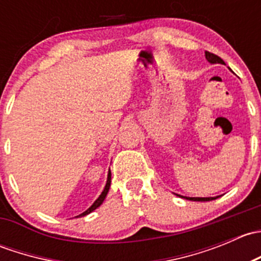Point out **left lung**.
<instances>
[{
    "instance_id": "obj_1",
    "label": "left lung",
    "mask_w": 261,
    "mask_h": 261,
    "mask_svg": "<svg viewBox=\"0 0 261 261\" xmlns=\"http://www.w3.org/2000/svg\"><path fill=\"white\" fill-rule=\"evenodd\" d=\"M204 55H206V59L208 60L210 63H212V64H216V63H221V64H223V60L221 59L220 57H217V55L212 54V53L204 51ZM177 196H179V194H177ZM179 197H181V198L189 199V201L207 202V201H212V199L218 198V197H220V196H217V197H183V196H179Z\"/></svg>"
}]
</instances>
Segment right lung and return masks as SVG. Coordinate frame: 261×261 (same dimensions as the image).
<instances>
[{
    "label": "right lung",
    "instance_id": "right-lung-1",
    "mask_svg": "<svg viewBox=\"0 0 261 261\" xmlns=\"http://www.w3.org/2000/svg\"><path fill=\"white\" fill-rule=\"evenodd\" d=\"M110 186H111V172H109V175H107V183H106V186H105V189L103 191H102V193H101V196L98 197V198L96 199V201H94V203L92 204L91 207H89L88 210H87V211H84L83 213H81L80 216H77V217H83V216H86V215H88V213H91V212H93L94 210L96 208H98L99 206H101L102 203H103V201H105V198H106V196H107V193H109V189H110Z\"/></svg>",
    "mask_w": 261,
    "mask_h": 261
}]
</instances>
